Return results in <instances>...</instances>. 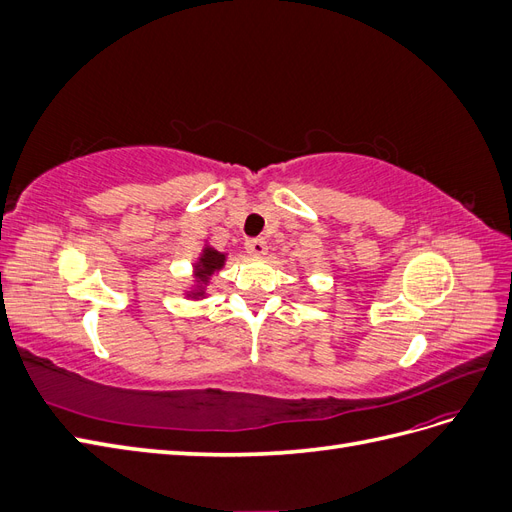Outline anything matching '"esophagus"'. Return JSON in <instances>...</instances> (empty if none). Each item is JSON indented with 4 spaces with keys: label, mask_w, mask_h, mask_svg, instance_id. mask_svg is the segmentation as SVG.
Returning a JSON list of instances; mask_svg holds the SVG:
<instances>
[{
    "label": "esophagus",
    "mask_w": 512,
    "mask_h": 512,
    "mask_svg": "<svg viewBox=\"0 0 512 512\" xmlns=\"http://www.w3.org/2000/svg\"><path fill=\"white\" fill-rule=\"evenodd\" d=\"M245 250L252 256H265L267 254V241L265 239H250L245 243Z\"/></svg>",
    "instance_id": "34e87169"
}]
</instances>
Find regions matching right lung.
I'll list each match as a JSON object with an SVG mask.
<instances>
[{
    "label": "right lung",
    "mask_w": 512,
    "mask_h": 512,
    "mask_svg": "<svg viewBox=\"0 0 512 512\" xmlns=\"http://www.w3.org/2000/svg\"><path fill=\"white\" fill-rule=\"evenodd\" d=\"M228 260V252H218L209 241H205L203 252L192 262V284L183 290L185 299L203 301L209 297V286L213 282V275H218Z\"/></svg>",
    "instance_id": "right-lung-1"
}]
</instances>
